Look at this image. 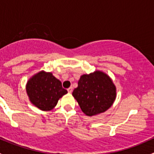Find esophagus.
<instances>
[{
  "mask_svg": "<svg viewBox=\"0 0 154 154\" xmlns=\"http://www.w3.org/2000/svg\"><path fill=\"white\" fill-rule=\"evenodd\" d=\"M72 91H73V88H72V87H69V88H68V91L69 93L72 92Z\"/></svg>",
  "mask_w": 154,
  "mask_h": 154,
  "instance_id": "esophagus-1",
  "label": "esophagus"
}]
</instances>
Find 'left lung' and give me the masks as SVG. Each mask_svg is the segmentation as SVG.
Here are the masks:
<instances>
[{
	"label": "left lung",
	"instance_id": "8db88e82",
	"mask_svg": "<svg viewBox=\"0 0 154 154\" xmlns=\"http://www.w3.org/2000/svg\"><path fill=\"white\" fill-rule=\"evenodd\" d=\"M116 86L111 77L102 71L83 74L72 95L87 116L106 112L116 98Z\"/></svg>",
	"mask_w": 154,
	"mask_h": 154
}]
</instances>
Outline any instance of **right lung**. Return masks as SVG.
I'll return each instance as SVG.
<instances>
[{
    "label": "right lung",
    "mask_w": 154,
    "mask_h": 154,
    "mask_svg": "<svg viewBox=\"0 0 154 154\" xmlns=\"http://www.w3.org/2000/svg\"><path fill=\"white\" fill-rule=\"evenodd\" d=\"M26 91L30 103L42 111L52 110L60 98L68 93L60 80L51 72L45 71H40L29 79Z\"/></svg>",
    "instance_id": "right-lung-1"
}]
</instances>
